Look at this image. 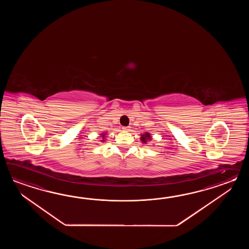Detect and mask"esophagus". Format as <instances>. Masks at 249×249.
Here are the masks:
<instances>
[{"instance_id":"esophagus-1","label":"esophagus","mask_w":249,"mask_h":249,"mask_svg":"<svg viewBox=\"0 0 249 249\" xmlns=\"http://www.w3.org/2000/svg\"><path fill=\"white\" fill-rule=\"evenodd\" d=\"M123 130H124V131H127V132H128V131L130 130V126H124L123 127Z\"/></svg>"}]
</instances>
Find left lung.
<instances>
[{"label":"left lung","mask_w":249,"mask_h":249,"mask_svg":"<svg viewBox=\"0 0 249 249\" xmlns=\"http://www.w3.org/2000/svg\"><path fill=\"white\" fill-rule=\"evenodd\" d=\"M141 139H142V142L147 143L148 141H150V135L148 134V132H146L145 134H142V138H141Z\"/></svg>","instance_id":"8db88e82"}]
</instances>
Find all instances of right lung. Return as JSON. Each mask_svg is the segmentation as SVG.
Segmentation results:
<instances>
[{
	"label": "right lung",
	"mask_w": 249,
	"mask_h": 249,
	"mask_svg": "<svg viewBox=\"0 0 249 249\" xmlns=\"http://www.w3.org/2000/svg\"><path fill=\"white\" fill-rule=\"evenodd\" d=\"M101 135H102V139H104V136H105V134H101ZM102 141H103V140H102Z\"/></svg>",
	"instance_id": "1"
}]
</instances>
